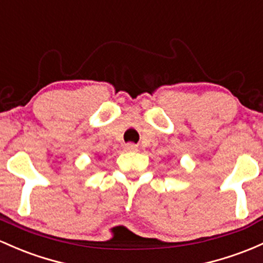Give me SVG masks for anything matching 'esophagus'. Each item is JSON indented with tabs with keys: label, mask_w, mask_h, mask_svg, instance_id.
<instances>
[{
	"label": "esophagus",
	"mask_w": 263,
	"mask_h": 263,
	"mask_svg": "<svg viewBox=\"0 0 263 263\" xmlns=\"http://www.w3.org/2000/svg\"><path fill=\"white\" fill-rule=\"evenodd\" d=\"M125 149L126 151H136L137 145H135V143H126Z\"/></svg>",
	"instance_id": "obj_1"
}]
</instances>
